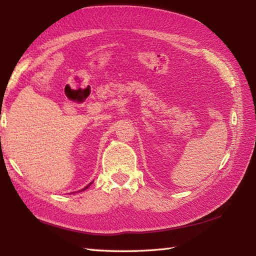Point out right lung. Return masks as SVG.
I'll return each mask as SVG.
<instances>
[{
    "instance_id": "right-lung-1",
    "label": "right lung",
    "mask_w": 256,
    "mask_h": 256,
    "mask_svg": "<svg viewBox=\"0 0 256 256\" xmlns=\"http://www.w3.org/2000/svg\"><path fill=\"white\" fill-rule=\"evenodd\" d=\"M92 184V182H90V184H88V186H86V187H84V189H81V190H80V192H84V190H86V189H88V188H89V186H90V184Z\"/></svg>"
}]
</instances>
